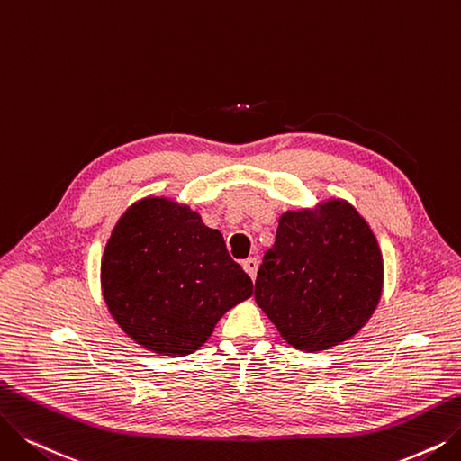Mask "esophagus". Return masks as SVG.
I'll return each instance as SVG.
<instances>
[{
	"instance_id": "34e87169",
	"label": "esophagus",
	"mask_w": 461,
	"mask_h": 461,
	"mask_svg": "<svg viewBox=\"0 0 461 461\" xmlns=\"http://www.w3.org/2000/svg\"><path fill=\"white\" fill-rule=\"evenodd\" d=\"M244 270L251 276V280H255V276H257V268H259V261L255 259V257H249V259H246L244 261Z\"/></svg>"
}]
</instances>
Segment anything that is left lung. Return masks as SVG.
<instances>
[{"label": "left lung", "mask_w": 461, "mask_h": 461, "mask_svg": "<svg viewBox=\"0 0 461 461\" xmlns=\"http://www.w3.org/2000/svg\"><path fill=\"white\" fill-rule=\"evenodd\" d=\"M384 259L366 219L344 198L287 210L257 272L255 303L301 352L344 344L375 314Z\"/></svg>", "instance_id": "8db88e82"}]
</instances>
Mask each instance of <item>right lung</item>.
<instances>
[{
  "label": "right lung",
  "mask_w": 461,
  "mask_h": 461,
  "mask_svg": "<svg viewBox=\"0 0 461 461\" xmlns=\"http://www.w3.org/2000/svg\"><path fill=\"white\" fill-rule=\"evenodd\" d=\"M102 297L126 337L157 356H189L253 284L223 234L168 196H145L119 217L100 263Z\"/></svg>",
  "instance_id": "1"
}]
</instances>
